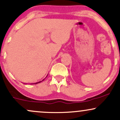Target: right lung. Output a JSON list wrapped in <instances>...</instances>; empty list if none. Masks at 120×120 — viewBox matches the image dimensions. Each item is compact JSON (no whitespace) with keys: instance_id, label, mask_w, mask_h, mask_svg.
I'll use <instances>...</instances> for the list:
<instances>
[{"instance_id":"add662e5","label":"right lung","mask_w":120,"mask_h":120,"mask_svg":"<svg viewBox=\"0 0 120 120\" xmlns=\"http://www.w3.org/2000/svg\"><path fill=\"white\" fill-rule=\"evenodd\" d=\"M44 79H43V80H44ZM43 80H42V81H43ZM42 82V81H40V82H38V83H40V82Z\"/></svg>"}]
</instances>
